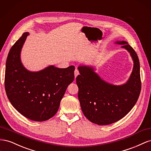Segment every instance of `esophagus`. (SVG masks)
Listing matches in <instances>:
<instances>
[{"label": "esophagus", "mask_w": 151, "mask_h": 151, "mask_svg": "<svg viewBox=\"0 0 151 151\" xmlns=\"http://www.w3.org/2000/svg\"><path fill=\"white\" fill-rule=\"evenodd\" d=\"M78 75H79V71H78V69H75V78Z\"/></svg>", "instance_id": "1"}]
</instances>
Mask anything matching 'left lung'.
Returning <instances> with one entry per match:
<instances>
[{"label":"left lung","mask_w":151,"mask_h":151,"mask_svg":"<svg viewBox=\"0 0 151 151\" xmlns=\"http://www.w3.org/2000/svg\"><path fill=\"white\" fill-rule=\"evenodd\" d=\"M116 44L130 53L133 68L125 84L113 85L102 80L93 68L80 66L76 77L78 99L85 116L99 125H106L119 121L131 111L139 99L141 90L140 63L132 47L125 41Z\"/></svg>","instance_id":"obj_1"}]
</instances>
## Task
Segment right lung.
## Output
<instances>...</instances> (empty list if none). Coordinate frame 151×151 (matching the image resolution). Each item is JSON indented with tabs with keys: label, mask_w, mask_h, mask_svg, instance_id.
<instances>
[{
	"label": "right lung",
	"mask_w": 151,
	"mask_h": 151,
	"mask_svg": "<svg viewBox=\"0 0 151 151\" xmlns=\"http://www.w3.org/2000/svg\"><path fill=\"white\" fill-rule=\"evenodd\" d=\"M28 32L24 33L8 54L5 89L11 104L24 117L44 122L57 113L68 86L74 80L75 66L58 68L50 66L38 72L23 66L20 53Z\"/></svg>",
	"instance_id": "obj_1"
}]
</instances>
